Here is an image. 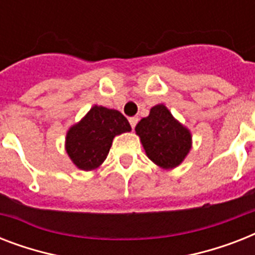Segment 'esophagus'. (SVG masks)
<instances>
[{
    "mask_svg": "<svg viewBox=\"0 0 255 255\" xmlns=\"http://www.w3.org/2000/svg\"><path fill=\"white\" fill-rule=\"evenodd\" d=\"M129 124H131L132 128L136 127V124H137V122H139V118L137 116H132V118H129Z\"/></svg>",
    "mask_w": 255,
    "mask_h": 255,
    "instance_id": "34e87169",
    "label": "esophagus"
}]
</instances>
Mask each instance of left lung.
I'll use <instances>...</instances> for the list:
<instances>
[{
    "label": "left lung",
    "instance_id": "8db88e82",
    "mask_svg": "<svg viewBox=\"0 0 255 255\" xmlns=\"http://www.w3.org/2000/svg\"><path fill=\"white\" fill-rule=\"evenodd\" d=\"M135 129L148 157L165 169L177 167L190 149L189 131L163 104L152 107L149 115L140 120Z\"/></svg>",
    "mask_w": 255,
    "mask_h": 255
}]
</instances>
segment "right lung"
I'll return each instance as SVG.
<instances>
[{"instance_id":"right-lung-1","label":"right lung","mask_w":255,"mask_h":255,"mask_svg":"<svg viewBox=\"0 0 255 255\" xmlns=\"http://www.w3.org/2000/svg\"><path fill=\"white\" fill-rule=\"evenodd\" d=\"M131 131L119 111L94 106L87 115L67 132L66 151L78 168L95 169L107 157L116 135Z\"/></svg>"}]
</instances>
